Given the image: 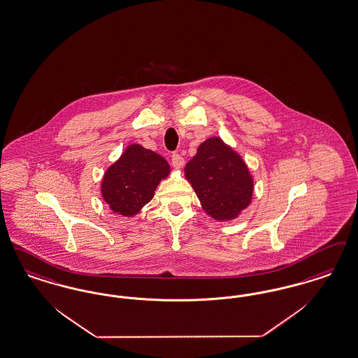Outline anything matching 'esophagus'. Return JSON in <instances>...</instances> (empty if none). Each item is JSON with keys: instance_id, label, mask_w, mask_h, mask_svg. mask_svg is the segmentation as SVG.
Here are the masks:
<instances>
[{"instance_id": "obj_1", "label": "esophagus", "mask_w": 358, "mask_h": 358, "mask_svg": "<svg viewBox=\"0 0 358 358\" xmlns=\"http://www.w3.org/2000/svg\"><path fill=\"white\" fill-rule=\"evenodd\" d=\"M184 164H185V159L181 157L180 155H173L172 156V165L176 168V169H181L182 166H184Z\"/></svg>"}]
</instances>
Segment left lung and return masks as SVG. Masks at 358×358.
I'll return each mask as SVG.
<instances>
[{"mask_svg":"<svg viewBox=\"0 0 358 358\" xmlns=\"http://www.w3.org/2000/svg\"><path fill=\"white\" fill-rule=\"evenodd\" d=\"M185 177L205 213L217 221L237 218L252 202L253 177L243 157L220 137L201 143L186 164Z\"/></svg>","mask_w":358,"mask_h":358,"instance_id":"1","label":"left lung"}]
</instances>
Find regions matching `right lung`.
<instances>
[{
	"label": "right lung",
	"mask_w": 358,
	"mask_h": 358,
	"mask_svg": "<svg viewBox=\"0 0 358 358\" xmlns=\"http://www.w3.org/2000/svg\"><path fill=\"white\" fill-rule=\"evenodd\" d=\"M171 174L168 161L156 152L131 143L101 181V194L113 213L133 217L150 202L161 180Z\"/></svg>",
	"instance_id": "1"
}]
</instances>
